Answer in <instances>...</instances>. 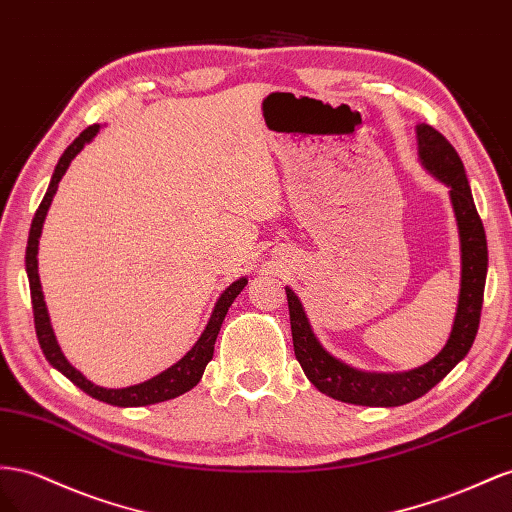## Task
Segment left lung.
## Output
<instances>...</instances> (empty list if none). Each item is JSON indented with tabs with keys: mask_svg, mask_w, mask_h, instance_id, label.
Masks as SVG:
<instances>
[{
	"mask_svg": "<svg viewBox=\"0 0 512 512\" xmlns=\"http://www.w3.org/2000/svg\"><path fill=\"white\" fill-rule=\"evenodd\" d=\"M416 137L420 163L450 188V203L452 210H455L461 240L459 302L450 337L442 352L427 364H422V367L403 373H367L349 367L319 343L300 298L294 294V289L285 287L291 337H294V352L300 367L319 392L343 403L397 407L416 401L435 384H440L467 356L478 332L489 261L485 227L476 212L474 197L457 150L452 148L442 133H437L435 128L427 124L416 126Z\"/></svg>",
	"mask_w": 512,
	"mask_h": 512,
	"instance_id": "left-lung-1",
	"label": "left lung"
}]
</instances>
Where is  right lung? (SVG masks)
<instances>
[{
    "label": "right lung",
    "mask_w": 512,
    "mask_h": 512,
    "mask_svg": "<svg viewBox=\"0 0 512 512\" xmlns=\"http://www.w3.org/2000/svg\"><path fill=\"white\" fill-rule=\"evenodd\" d=\"M98 130H100L98 124L85 128L83 133L68 145L66 152L60 158V163H57L47 193H45V197H42L40 206L34 214L32 229H29L27 251H25V270H27V279H29V291H32L36 337H38L42 354L47 356V360L62 375H66L72 384L79 386L83 392H87L94 399H98L102 403H109V405H118V407H141V405H152V403L175 399L199 384L203 371H206L208 362L214 356V343H216L218 332H221L223 319L229 311V306L233 304V300L238 298V294L244 289L248 279L246 276H242V279L233 281L223 291L221 298L216 300V306L210 315L206 330L201 332V337L191 347V352H188L175 364H171V367L165 369L163 373H158L152 379H148V382L126 386V388H102V386H96L94 382H90V379H87L81 371L72 367V364L66 360V356L62 354L60 343H57V339H55V332H53L49 311H47V302H45V296H42L40 276H38V240L42 233V225H45L47 212L51 208V201L57 193V184H60V180L64 178V173L70 167L72 158H75L85 148V143H90L96 137Z\"/></svg>",
    "instance_id": "right-lung-1"
}]
</instances>
